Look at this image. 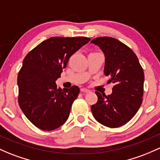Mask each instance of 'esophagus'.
Here are the masks:
<instances>
[{"mask_svg": "<svg viewBox=\"0 0 160 160\" xmlns=\"http://www.w3.org/2000/svg\"><path fill=\"white\" fill-rule=\"evenodd\" d=\"M80 91H81L82 93H89V92H90V90L87 88H81L80 89Z\"/></svg>", "mask_w": 160, "mask_h": 160, "instance_id": "34e87169", "label": "esophagus"}]
</instances>
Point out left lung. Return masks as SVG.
<instances>
[{"label": "left lung", "mask_w": 160, "mask_h": 160, "mask_svg": "<svg viewBox=\"0 0 160 160\" xmlns=\"http://www.w3.org/2000/svg\"><path fill=\"white\" fill-rule=\"evenodd\" d=\"M91 43L100 47L105 54L104 74L114 83L110 95L95 92L98 100L92 105V113L105 127H122L135 116L142 104L143 69L132 49L117 39L101 37Z\"/></svg>", "instance_id": "obj_1"}]
</instances>
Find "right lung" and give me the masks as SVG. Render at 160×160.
I'll use <instances>...</instances> for the list:
<instances>
[{"mask_svg":"<svg viewBox=\"0 0 160 160\" xmlns=\"http://www.w3.org/2000/svg\"><path fill=\"white\" fill-rule=\"evenodd\" d=\"M90 38L53 37L41 42L26 55L18 73V103L35 127L50 131L69 117L80 93L77 86L57 88L55 83L70 57Z\"/></svg>","mask_w":160,"mask_h":160,"instance_id":"right-lung-1","label":"right lung"}]
</instances>
